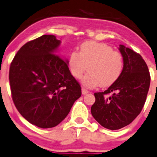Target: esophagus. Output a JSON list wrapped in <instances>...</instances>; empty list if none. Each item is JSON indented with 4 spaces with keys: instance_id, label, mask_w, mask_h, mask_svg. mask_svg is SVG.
<instances>
[{
    "instance_id": "1",
    "label": "esophagus",
    "mask_w": 157,
    "mask_h": 157,
    "mask_svg": "<svg viewBox=\"0 0 157 157\" xmlns=\"http://www.w3.org/2000/svg\"><path fill=\"white\" fill-rule=\"evenodd\" d=\"M88 92H89L88 90H86L84 88H82V94H83V95H86V94H87Z\"/></svg>"
}]
</instances>
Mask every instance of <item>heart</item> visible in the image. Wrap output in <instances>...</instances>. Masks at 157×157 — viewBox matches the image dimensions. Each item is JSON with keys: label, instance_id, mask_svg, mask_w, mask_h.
I'll use <instances>...</instances> for the list:
<instances>
[{"label": "heart", "instance_id": "heart-1", "mask_svg": "<svg viewBox=\"0 0 157 157\" xmlns=\"http://www.w3.org/2000/svg\"><path fill=\"white\" fill-rule=\"evenodd\" d=\"M71 73L77 79L81 78L82 83L87 88L113 85L121 76L124 67L123 57L120 52L103 43L88 41L80 46V52H73L68 62Z\"/></svg>", "mask_w": 157, "mask_h": 157}]
</instances>
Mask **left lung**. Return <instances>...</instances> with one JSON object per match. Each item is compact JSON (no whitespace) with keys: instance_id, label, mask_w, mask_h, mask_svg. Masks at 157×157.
<instances>
[{"instance_id":"obj_1","label":"left lung","mask_w":157,"mask_h":157,"mask_svg":"<svg viewBox=\"0 0 157 157\" xmlns=\"http://www.w3.org/2000/svg\"><path fill=\"white\" fill-rule=\"evenodd\" d=\"M124 67L120 78L103 92H95L92 117L105 128L117 130L128 126L144 107L151 76L144 59L132 49L120 45ZM112 93L107 98L105 95Z\"/></svg>"}]
</instances>
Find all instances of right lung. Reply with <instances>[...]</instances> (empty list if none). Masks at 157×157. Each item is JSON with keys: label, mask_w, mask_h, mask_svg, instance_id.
<instances>
[{"label": "right lung", "mask_w": 157, "mask_h": 157, "mask_svg": "<svg viewBox=\"0 0 157 157\" xmlns=\"http://www.w3.org/2000/svg\"><path fill=\"white\" fill-rule=\"evenodd\" d=\"M60 44L51 34L29 41L18 51L10 68L15 106L26 120L40 128L59 125L81 96L68 60L59 56Z\"/></svg>", "instance_id": "add662e5"}]
</instances>
